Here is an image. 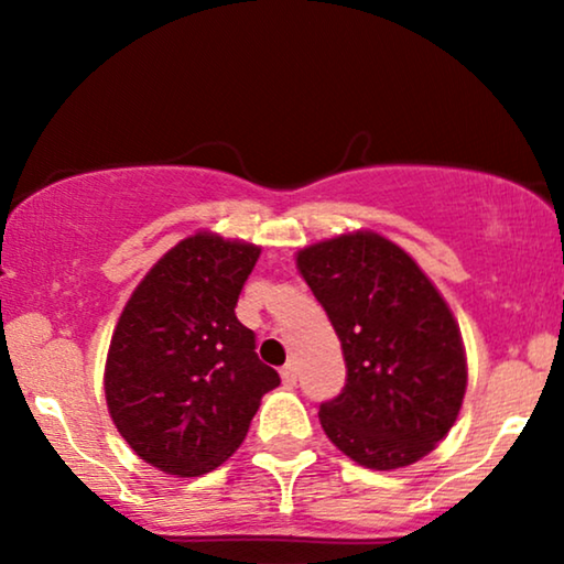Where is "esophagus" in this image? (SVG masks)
Instances as JSON below:
<instances>
[{
  "label": "esophagus",
  "mask_w": 564,
  "mask_h": 564,
  "mask_svg": "<svg viewBox=\"0 0 564 564\" xmlns=\"http://www.w3.org/2000/svg\"><path fill=\"white\" fill-rule=\"evenodd\" d=\"M280 377H282V382L288 384V388H292V384L297 382V367H295V361H290V365H284V367L280 369Z\"/></svg>",
  "instance_id": "esophagus-1"
}]
</instances>
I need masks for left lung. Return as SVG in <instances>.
<instances>
[{
    "label": "left lung",
    "mask_w": 564,
    "mask_h": 564,
    "mask_svg": "<svg viewBox=\"0 0 564 564\" xmlns=\"http://www.w3.org/2000/svg\"><path fill=\"white\" fill-rule=\"evenodd\" d=\"M326 311L346 384L321 405L326 436L369 469L408 467L449 434L467 390L457 321L408 253L372 230L297 251Z\"/></svg>",
    "instance_id": "8db88e82"
}]
</instances>
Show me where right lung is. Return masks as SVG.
<instances>
[{
  "label": "right lung",
  "mask_w": 564,
  "mask_h": 564,
  "mask_svg": "<svg viewBox=\"0 0 564 564\" xmlns=\"http://www.w3.org/2000/svg\"><path fill=\"white\" fill-rule=\"evenodd\" d=\"M259 253L203 230L166 251L122 307L105 365L107 408L130 449L161 473L197 477L223 465L280 384L236 318Z\"/></svg>",
  "instance_id": "right-lung-1"
}]
</instances>
